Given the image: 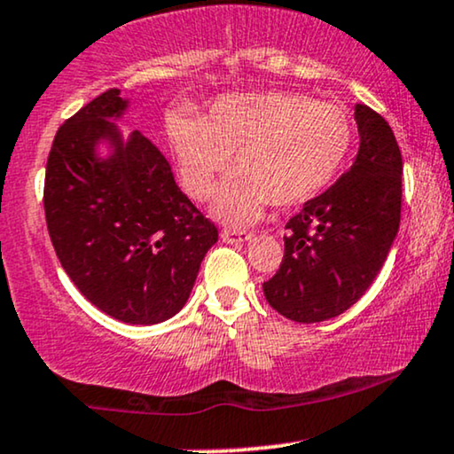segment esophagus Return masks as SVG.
Instances as JSON below:
<instances>
[{
	"label": "esophagus",
	"mask_w": 454,
	"mask_h": 454,
	"mask_svg": "<svg viewBox=\"0 0 454 454\" xmlns=\"http://www.w3.org/2000/svg\"><path fill=\"white\" fill-rule=\"evenodd\" d=\"M251 237H254V234L245 232V231H223L222 232L223 243H243V241H249Z\"/></svg>",
	"instance_id": "1"
}]
</instances>
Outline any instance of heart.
I'll list each match as a JSON object with an SVG mask.
<instances>
[{
    "label": "heart",
    "instance_id": "heart-1",
    "mask_svg": "<svg viewBox=\"0 0 454 454\" xmlns=\"http://www.w3.org/2000/svg\"><path fill=\"white\" fill-rule=\"evenodd\" d=\"M182 184L192 199L215 192L228 158L234 173L213 203L217 220L243 226L270 203L302 205L336 179L353 147L345 109L298 92L223 95L200 120L168 129Z\"/></svg>",
    "mask_w": 454,
    "mask_h": 454
}]
</instances>
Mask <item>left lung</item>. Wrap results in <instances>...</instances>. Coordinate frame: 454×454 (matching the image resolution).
<instances>
[{"instance_id":"left-lung-1","label":"left lung","mask_w":454,"mask_h":454,"mask_svg":"<svg viewBox=\"0 0 454 454\" xmlns=\"http://www.w3.org/2000/svg\"><path fill=\"white\" fill-rule=\"evenodd\" d=\"M353 116L355 162L287 222L279 270L262 286L270 307L298 324L351 309L383 269L400 231V145L374 109L357 103Z\"/></svg>"}]
</instances>
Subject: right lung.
<instances>
[{"instance_id":"add662e5","label":"right lung","mask_w":454,"mask_h":454,"mask_svg":"<svg viewBox=\"0 0 454 454\" xmlns=\"http://www.w3.org/2000/svg\"><path fill=\"white\" fill-rule=\"evenodd\" d=\"M112 89L71 116L52 141L43 209L59 262L82 296L130 325L184 309L217 228L175 184L162 152L118 120Z\"/></svg>"}]
</instances>
